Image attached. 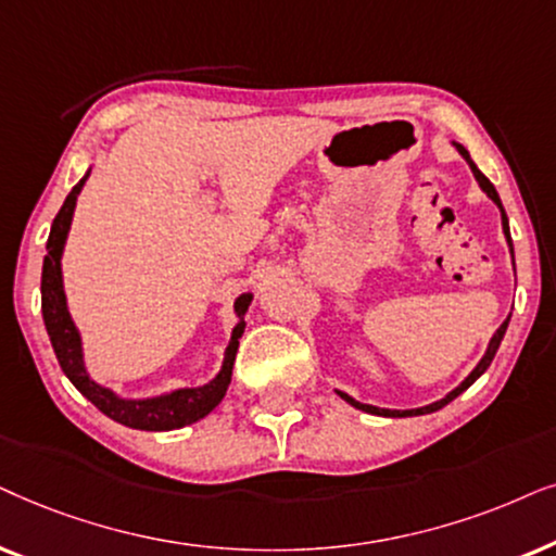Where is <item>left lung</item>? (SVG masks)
Segmentation results:
<instances>
[{
  "label": "left lung",
  "mask_w": 556,
  "mask_h": 556,
  "mask_svg": "<svg viewBox=\"0 0 556 556\" xmlns=\"http://www.w3.org/2000/svg\"><path fill=\"white\" fill-rule=\"evenodd\" d=\"M455 147H457V152H460L463 154V157H465V162H468V165H470V169H472V175H476V180H478V185H480V188H483V192H485V195L488 198H491V201L495 203V205H498V208H501V224H503V233H506V241H508V247H510V256H514V243H510V231H508V218H506V211H503V205H501V198H498V192H495V188H493V182L491 180H488V177L483 175V173H480V169L476 167V162H472L470 160V154H468V150H465V147L463 144H457V142H453ZM508 320H510V317H506V320H503V325H501V328L498 330H495V336L491 338V343H488V351H485V355H483V358H480V364L476 366V368H472V371H470V376H468V379H465L463 383H460V387H457V389H453V391H450V394L445 396V399H440V402H434V404H427V406H419V409H381V406H371V404H361V402H355V399L353 396H348V394H343V391H338V394H340V399H345V402L348 404H351V406H355V409H361V412H368V414H379V417H419V414H429V412H438V409H442V406H445V404H450V402H453V399L455 396H460L463 394V391L465 389H468V387H472V383H476L478 379H480V376H483L485 374V368L488 366H491V361H493V355H495V351H498V345H501V340H503V336H506V328H508Z\"/></svg>",
  "instance_id": "8db88e82"
}]
</instances>
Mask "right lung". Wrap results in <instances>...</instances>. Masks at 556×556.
Returning a JSON list of instances; mask_svg holds the SVG:
<instances>
[{
  "instance_id": "1",
  "label": "right lung",
  "mask_w": 556,
  "mask_h": 556,
  "mask_svg": "<svg viewBox=\"0 0 556 556\" xmlns=\"http://www.w3.org/2000/svg\"><path fill=\"white\" fill-rule=\"evenodd\" d=\"M88 173H91V169H88ZM88 173L84 175V180L68 192L63 208L58 211L53 228H50L48 236L46 262H42V320H46L50 343H53V351L58 355V364H61L63 374L68 376L73 387H76L96 409H101L106 417L118 421V425L131 429H147V432H167V429H180L185 425H192V421L203 419L205 414L216 409L220 399L226 396V389L228 383H231L233 374L236 351H239V338L243 336V328H247L243 313H247L251 305V294L247 292L236 300L233 309L236 315H239V323H236V328L231 332V343H228L224 353V366H220L216 379L205 383V387L177 389L169 391V394L152 399H122L111 389L99 387L86 371L84 345H80V332L68 313L61 271V256L65 249V239H68L71 231L73 211H76L78 192L86 185Z\"/></svg>"
}]
</instances>
